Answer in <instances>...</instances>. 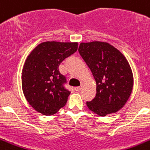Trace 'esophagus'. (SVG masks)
Returning <instances> with one entry per match:
<instances>
[{
	"instance_id": "esophagus-1",
	"label": "esophagus",
	"mask_w": 150,
	"mask_h": 150,
	"mask_svg": "<svg viewBox=\"0 0 150 150\" xmlns=\"http://www.w3.org/2000/svg\"><path fill=\"white\" fill-rule=\"evenodd\" d=\"M81 88H82V86L75 87V90L76 91H80L81 90Z\"/></svg>"
}]
</instances>
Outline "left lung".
Listing matches in <instances>:
<instances>
[{
	"instance_id": "obj_1",
	"label": "left lung",
	"mask_w": 150,
	"mask_h": 150,
	"mask_svg": "<svg viewBox=\"0 0 150 150\" xmlns=\"http://www.w3.org/2000/svg\"><path fill=\"white\" fill-rule=\"evenodd\" d=\"M96 81V96L86 103L89 110L104 117L120 110L132 93L133 75L125 56L110 43L81 42L79 48Z\"/></svg>"
}]
</instances>
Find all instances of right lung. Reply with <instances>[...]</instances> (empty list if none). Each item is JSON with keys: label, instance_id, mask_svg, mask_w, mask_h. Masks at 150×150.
<instances>
[{"label": "right lung", "instance_id": "right-lung-1", "mask_svg": "<svg viewBox=\"0 0 150 150\" xmlns=\"http://www.w3.org/2000/svg\"><path fill=\"white\" fill-rule=\"evenodd\" d=\"M77 49L78 42L47 41L37 45L26 57L21 75L22 89L35 110L50 116L65 106L70 92L63 87L65 78L59 66Z\"/></svg>", "mask_w": 150, "mask_h": 150}]
</instances>
